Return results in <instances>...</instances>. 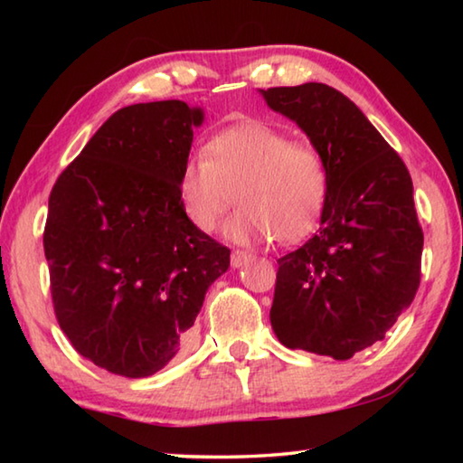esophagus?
Masks as SVG:
<instances>
[{"label":"esophagus","instance_id":"esophagus-1","mask_svg":"<svg viewBox=\"0 0 463 463\" xmlns=\"http://www.w3.org/2000/svg\"><path fill=\"white\" fill-rule=\"evenodd\" d=\"M250 253H247V250H232V255H231V265L232 268H242V265H247L249 261H250Z\"/></svg>","mask_w":463,"mask_h":463}]
</instances>
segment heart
Segmentation results:
<instances>
[{
	"instance_id": "b5f03b06",
	"label": "heart",
	"mask_w": 463,
	"mask_h": 463,
	"mask_svg": "<svg viewBox=\"0 0 463 463\" xmlns=\"http://www.w3.org/2000/svg\"><path fill=\"white\" fill-rule=\"evenodd\" d=\"M328 192L325 155L265 122L218 132L179 174L182 208L200 232L221 224L237 194L242 208L226 224V237L239 242L307 239L325 213Z\"/></svg>"
}]
</instances>
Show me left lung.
<instances>
[{
	"label": "left lung",
	"mask_w": 463,
	"mask_h": 463,
	"mask_svg": "<svg viewBox=\"0 0 463 463\" xmlns=\"http://www.w3.org/2000/svg\"><path fill=\"white\" fill-rule=\"evenodd\" d=\"M325 155L320 229L278 260L269 310L289 349L349 359L382 341L420 284L422 229L404 161L362 109L325 83L261 90Z\"/></svg>",
	"instance_id": "obj_1"
}]
</instances>
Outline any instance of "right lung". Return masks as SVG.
<instances>
[{
    "label": "right lung",
    "instance_id": "add662e5",
    "mask_svg": "<svg viewBox=\"0 0 463 463\" xmlns=\"http://www.w3.org/2000/svg\"><path fill=\"white\" fill-rule=\"evenodd\" d=\"M203 112L165 99L114 112L59 175L44 255L52 307L77 354L146 378L184 349L231 249L187 221L179 174Z\"/></svg>",
    "mask_w": 463,
    "mask_h": 463
}]
</instances>
